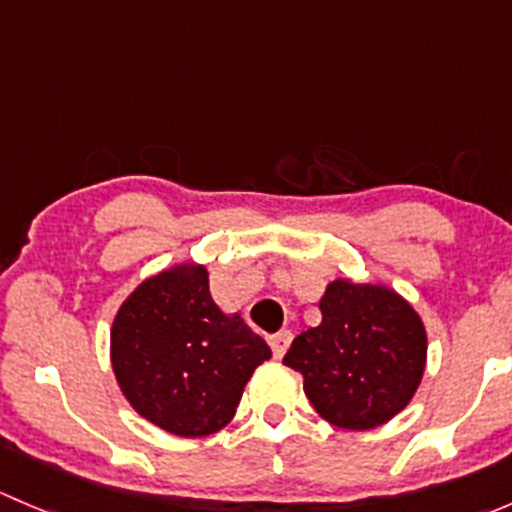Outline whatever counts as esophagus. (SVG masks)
Wrapping results in <instances>:
<instances>
[{"instance_id": "esophagus-1", "label": "esophagus", "mask_w": 512, "mask_h": 512, "mask_svg": "<svg viewBox=\"0 0 512 512\" xmlns=\"http://www.w3.org/2000/svg\"><path fill=\"white\" fill-rule=\"evenodd\" d=\"M294 334L289 332V329H282V332L272 334L270 337V347H272V354L277 356V359H282L285 356V352L289 349V344H292Z\"/></svg>"}]
</instances>
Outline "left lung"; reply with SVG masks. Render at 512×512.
<instances>
[{
  "instance_id": "1",
  "label": "left lung",
  "mask_w": 512,
  "mask_h": 512,
  "mask_svg": "<svg viewBox=\"0 0 512 512\" xmlns=\"http://www.w3.org/2000/svg\"><path fill=\"white\" fill-rule=\"evenodd\" d=\"M322 322L292 342L282 364L299 371L317 414L347 431L391 421L426 371V327L409 299L376 282L337 277L319 299Z\"/></svg>"
}]
</instances>
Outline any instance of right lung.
Wrapping results in <instances>:
<instances>
[{
  "label": "right lung",
  "mask_w": 512,
  "mask_h": 512,
  "mask_svg": "<svg viewBox=\"0 0 512 512\" xmlns=\"http://www.w3.org/2000/svg\"><path fill=\"white\" fill-rule=\"evenodd\" d=\"M272 356L240 314L210 294L208 267L178 262L146 277L111 324V366L138 416L180 438L220 431Z\"/></svg>",
  "instance_id": "right-lung-1"
}]
</instances>
